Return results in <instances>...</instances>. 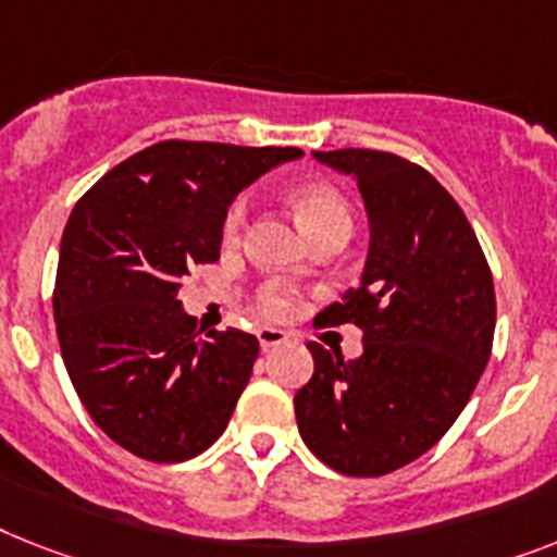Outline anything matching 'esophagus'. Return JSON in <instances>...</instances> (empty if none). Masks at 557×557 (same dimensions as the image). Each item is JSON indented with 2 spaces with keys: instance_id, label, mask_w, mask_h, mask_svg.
I'll list each match as a JSON object with an SVG mask.
<instances>
[{
  "instance_id": "34e87169",
  "label": "esophagus",
  "mask_w": 557,
  "mask_h": 557,
  "mask_svg": "<svg viewBox=\"0 0 557 557\" xmlns=\"http://www.w3.org/2000/svg\"><path fill=\"white\" fill-rule=\"evenodd\" d=\"M259 344L261 350H273V347H278V344L287 342V333L284 330H275V327H259Z\"/></svg>"
}]
</instances>
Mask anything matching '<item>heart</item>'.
Segmentation results:
<instances>
[{
	"label": "heart",
	"mask_w": 557,
	"mask_h": 557,
	"mask_svg": "<svg viewBox=\"0 0 557 557\" xmlns=\"http://www.w3.org/2000/svg\"><path fill=\"white\" fill-rule=\"evenodd\" d=\"M293 207H296L298 222L307 230V236H319L324 230H347L350 233L352 227V213L350 205L344 199L342 193L335 187L327 185H307L298 187L293 193ZM247 222V201L236 199L227 207L222 222V236L227 245L238 242L242 230H245ZM259 310L264 315H284L289 310V296L287 289L278 287V284H270V287L261 289L259 296Z\"/></svg>",
	"instance_id": "obj_1"
}]
</instances>
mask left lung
<instances>
[{
    "instance_id": "left-lung-1",
    "label": "left lung",
    "mask_w": 557,
    "mask_h": 557,
    "mask_svg": "<svg viewBox=\"0 0 557 557\" xmlns=\"http://www.w3.org/2000/svg\"><path fill=\"white\" fill-rule=\"evenodd\" d=\"M356 178L370 222L361 284L321 312L364 330V352L310 342L296 393L298 433L315 458L356 478L421 458L470 401L495 335L493 273L458 201L424 168L381 150H315Z\"/></svg>"
}]
</instances>
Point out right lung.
<instances>
[{
  "label": "right lung",
  "mask_w": 557,
  "mask_h": 557,
  "mask_svg": "<svg viewBox=\"0 0 557 557\" xmlns=\"http://www.w3.org/2000/svg\"><path fill=\"white\" fill-rule=\"evenodd\" d=\"M298 147L170 139L124 159L76 201L53 315L64 367L99 430L178 463L224 433L259 356L256 335H201L178 289L222 250L230 201Z\"/></svg>",
  "instance_id": "add662e5"
}]
</instances>
